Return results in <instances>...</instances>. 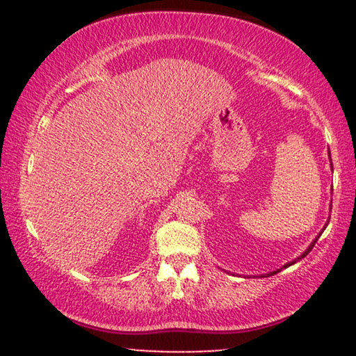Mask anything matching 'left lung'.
<instances>
[{
  "mask_svg": "<svg viewBox=\"0 0 356 356\" xmlns=\"http://www.w3.org/2000/svg\"><path fill=\"white\" fill-rule=\"evenodd\" d=\"M330 165H332V163H330ZM325 227H327V223H325ZM325 227H324V228H325ZM321 233H323V232H321ZM321 233H319V235H318V236H316V240H314L313 243H311V245H309V248H308V250H306V251L303 252V254H301V256L298 257V259H295V261H291V262H289V264H285L284 267H286V266H291V264H295V262H296V261H300V259H301V257H305L306 254H308V252H309L311 250H313V246L316 245V241H318V238L321 236ZM279 270H280V269H279ZM279 270H274V272H270V274H267L266 277H269V275H272V274H277V272H279ZM261 277H264V275H261Z\"/></svg>",
  "mask_w": 356,
  "mask_h": 356,
  "instance_id": "8db88e82",
  "label": "left lung"
}]
</instances>
